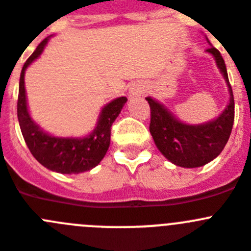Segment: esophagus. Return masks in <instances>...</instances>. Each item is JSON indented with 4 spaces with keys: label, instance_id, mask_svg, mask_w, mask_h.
I'll return each instance as SVG.
<instances>
[{
    "label": "esophagus",
    "instance_id": "34e87169",
    "mask_svg": "<svg viewBox=\"0 0 251 251\" xmlns=\"http://www.w3.org/2000/svg\"><path fill=\"white\" fill-rule=\"evenodd\" d=\"M145 90H146L145 83L137 81V82H134V83H132V85H131V87H130V96H140V95H141L142 92L145 91Z\"/></svg>",
    "mask_w": 251,
    "mask_h": 251
}]
</instances>
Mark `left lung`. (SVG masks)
I'll use <instances>...</instances> for the list:
<instances>
[{
  "mask_svg": "<svg viewBox=\"0 0 251 251\" xmlns=\"http://www.w3.org/2000/svg\"><path fill=\"white\" fill-rule=\"evenodd\" d=\"M206 51L215 57L230 92L229 105L216 120L204 125H185L157 101L146 98L150 106V132L153 141L166 159L181 168H199L215 159L226 145L234 124L235 103L224 58L214 46Z\"/></svg>",
  "mask_w": 251,
  "mask_h": 251,
  "instance_id": "obj_1",
  "label": "left lung"
}]
</instances>
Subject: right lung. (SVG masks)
<instances>
[{
  "mask_svg": "<svg viewBox=\"0 0 251 251\" xmlns=\"http://www.w3.org/2000/svg\"><path fill=\"white\" fill-rule=\"evenodd\" d=\"M50 37L38 45L35 52L27 58L20 76L17 117L27 148L36 160L45 168L61 174H78L87 171L100 164L106 155L111 137V126L120 114L126 98H119L105 106L101 111L98 126L92 134L83 139H61L45 134L31 120L26 103L25 70L33 60L41 55Z\"/></svg>",
  "mask_w": 251,
  "mask_h": 251,
  "instance_id": "right-lung-1",
  "label": "right lung"
}]
</instances>
